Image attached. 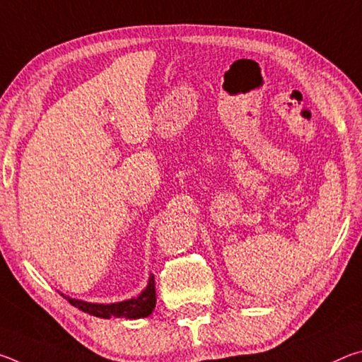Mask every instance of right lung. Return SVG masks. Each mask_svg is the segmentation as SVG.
<instances>
[{"label": "right lung", "instance_id": "obj_1", "mask_svg": "<svg viewBox=\"0 0 362 362\" xmlns=\"http://www.w3.org/2000/svg\"><path fill=\"white\" fill-rule=\"evenodd\" d=\"M69 302L71 305L78 306L79 310H83L84 313H89L97 317H129V320H136V317H146L151 315L153 308H155L156 303V292H155V278L150 276L148 286L146 289L140 293L137 298H131L126 300V302L121 303H112V305H97V303H88V302H81V300H75L70 297Z\"/></svg>", "mask_w": 362, "mask_h": 362}]
</instances>
